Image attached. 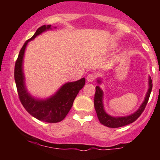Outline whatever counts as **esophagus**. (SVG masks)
I'll return each instance as SVG.
<instances>
[{
    "mask_svg": "<svg viewBox=\"0 0 160 160\" xmlns=\"http://www.w3.org/2000/svg\"><path fill=\"white\" fill-rule=\"evenodd\" d=\"M95 74H89V75H88L87 76V81L88 82H93L95 80Z\"/></svg>",
    "mask_w": 160,
    "mask_h": 160,
    "instance_id": "1",
    "label": "esophagus"
}]
</instances>
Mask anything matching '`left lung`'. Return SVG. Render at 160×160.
Returning <instances> with one entry per match:
<instances>
[{
    "label": "left lung",
    "mask_w": 160,
    "mask_h": 160,
    "mask_svg": "<svg viewBox=\"0 0 160 160\" xmlns=\"http://www.w3.org/2000/svg\"><path fill=\"white\" fill-rule=\"evenodd\" d=\"M98 83H101V80H98ZM152 87H153V84H152V80L149 78V89H148V92L146 94L144 102L141 104L140 108H138L137 111L129 116H126V117H114L110 116L106 113L104 109L103 105V91L98 86L95 87V98H94V106L95 111H96L97 116L100 122L104 126H107L109 128H118L122 127V126H126L132 122H135V120L140 117L143 111H144L145 107H146L147 104H148V100H149L150 92H151Z\"/></svg>",
    "instance_id": "obj_1"
}]
</instances>
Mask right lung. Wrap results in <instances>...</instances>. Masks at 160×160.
I'll use <instances>...</instances> for the list:
<instances>
[{"label":"right lung","mask_w":160,"mask_h":160,"mask_svg":"<svg viewBox=\"0 0 160 160\" xmlns=\"http://www.w3.org/2000/svg\"><path fill=\"white\" fill-rule=\"evenodd\" d=\"M50 25H43L36 31L35 34L24 43L20 50L15 64L14 78L19 100L25 110L38 120L46 122H58L63 120L72 107L79 91L85 85L86 79L82 78L75 82H69L56 92L49 98L37 99L28 92L25 85L22 62L25 48L29 41L45 31L51 29Z\"/></svg>","instance_id":"add662e5"}]
</instances>
